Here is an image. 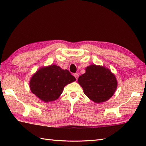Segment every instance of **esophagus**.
Here are the masks:
<instances>
[{"instance_id": "34e87169", "label": "esophagus", "mask_w": 146, "mask_h": 146, "mask_svg": "<svg viewBox=\"0 0 146 146\" xmlns=\"http://www.w3.org/2000/svg\"><path fill=\"white\" fill-rule=\"evenodd\" d=\"M74 76L75 77H76V78L77 80L78 78V74L77 73H75V74H74Z\"/></svg>"}]
</instances>
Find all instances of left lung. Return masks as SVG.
I'll return each mask as SVG.
<instances>
[{
	"instance_id": "obj_1",
	"label": "left lung",
	"mask_w": 146,
	"mask_h": 146,
	"mask_svg": "<svg viewBox=\"0 0 146 146\" xmlns=\"http://www.w3.org/2000/svg\"><path fill=\"white\" fill-rule=\"evenodd\" d=\"M86 72L79 77L78 83L88 98L96 103L108 100L117 88L115 76L104 66L92 64L86 67Z\"/></svg>"
}]
</instances>
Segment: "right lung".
Wrapping results in <instances>:
<instances>
[{
	"mask_svg": "<svg viewBox=\"0 0 146 146\" xmlns=\"http://www.w3.org/2000/svg\"><path fill=\"white\" fill-rule=\"evenodd\" d=\"M76 80L67 69L52 64L39 69L30 80L32 93L42 101L48 102L58 99L64 86Z\"/></svg>",
	"mask_w": 146,
	"mask_h": 146,
	"instance_id": "add662e5",
	"label": "right lung"
}]
</instances>
